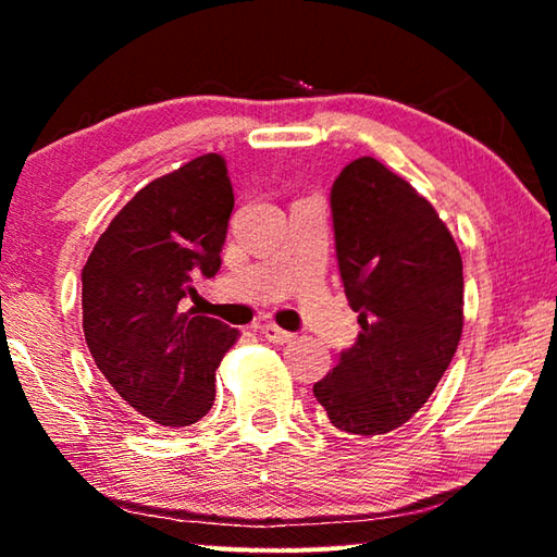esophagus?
Wrapping results in <instances>:
<instances>
[{"instance_id": "34e87169", "label": "esophagus", "mask_w": 557, "mask_h": 557, "mask_svg": "<svg viewBox=\"0 0 557 557\" xmlns=\"http://www.w3.org/2000/svg\"><path fill=\"white\" fill-rule=\"evenodd\" d=\"M260 334L268 338V342H272V344H287V342H292V332H285V329H280L277 324H262L260 326Z\"/></svg>"}]
</instances>
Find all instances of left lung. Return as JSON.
<instances>
[{
  "label": "left lung",
  "mask_w": 557,
  "mask_h": 557,
  "mask_svg": "<svg viewBox=\"0 0 557 557\" xmlns=\"http://www.w3.org/2000/svg\"><path fill=\"white\" fill-rule=\"evenodd\" d=\"M332 221L361 334L314 383V398L336 430L385 435L428 403L457 351L461 256L432 203L373 157L336 176Z\"/></svg>",
  "instance_id": "left-lung-1"
}]
</instances>
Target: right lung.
Returning a JSON list of instances; mask_svg holds the SVG:
<instances>
[{
    "label": "right lung",
    "mask_w": 557,
    "mask_h": 557,
    "mask_svg": "<svg viewBox=\"0 0 557 557\" xmlns=\"http://www.w3.org/2000/svg\"><path fill=\"white\" fill-rule=\"evenodd\" d=\"M233 211L223 157L203 154L139 188L83 268L90 356L129 410L164 428L199 422L238 329L186 312L194 282L221 270Z\"/></svg>",
    "instance_id": "right-lung-1"
}]
</instances>
